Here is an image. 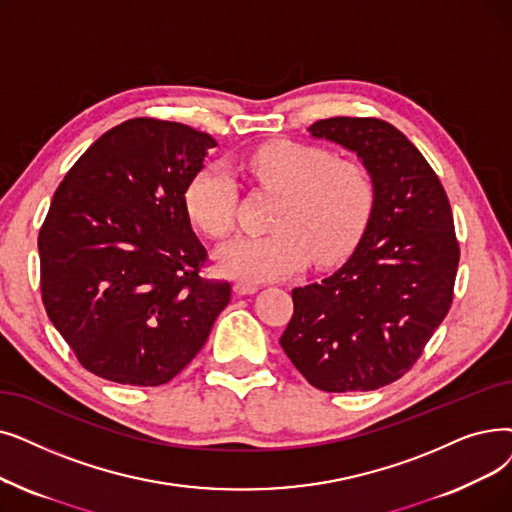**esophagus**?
Here are the masks:
<instances>
[{
  "instance_id": "esophagus-1",
  "label": "esophagus",
  "mask_w": 512,
  "mask_h": 512,
  "mask_svg": "<svg viewBox=\"0 0 512 512\" xmlns=\"http://www.w3.org/2000/svg\"><path fill=\"white\" fill-rule=\"evenodd\" d=\"M257 291H259V286L253 284V282L240 280V282L234 284V293H238V295H253V293H257Z\"/></svg>"
}]
</instances>
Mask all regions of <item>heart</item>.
<instances>
[{
	"label": "heart",
	"instance_id": "heart-1",
	"mask_svg": "<svg viewBox=\"0 0 512 512\" xmlns=\"http://www.w3.org/2000/svg\"><path fill=\"white\" fill-rule=\"evenodd\" d=\"M263 188L280 192L263 236H240L217 255L219 270L244 280H278L314 259L332 265L347 257L364 234L374 203L368 169L337 159L328 148L291 140L268 142L240 163ZM236 182L221 165L198 171L184 194L192 224L209 238H226L236 219Z\"/></svg>",
	"mask_w": 512,
	"mask_h": 512
}]
</instances>
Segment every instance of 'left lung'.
Returning <instances> with one entry per match:
<instances>
[{
    "label": "left lung",
    "instance_id": "left-lung-1",
    "mask_svg": "<svg viewBox=\"0 0 512 512\" xmlns=\"http://www.w3.org/2000/svg\"><path fill=\"white\" fill-rule=\"evenodd\" d=\"M309 131L358 152L374 203L341 268L293 288L280 345L320 391H374L402 379L448 316L460 259L454 217L437 173L391 123L332 117Z\"/></svg>",
    "mask_w": 512,
    "mask_h": 512
}]
</instances>
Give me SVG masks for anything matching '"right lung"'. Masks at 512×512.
Segmentation results:
<instances>
[{
	"instance_id": "obj_1",
	"label": "right lung",
	"mask_w": 512,
	"mask_h": 512,
	"mask_svg": "<svg viewBox=\"0 0 512 512\" xmlns=\"http://www.w3.org/2000/svg\"><path fill=\"white\" fill-rule=\"evenodd\" d=\"M209 133L129 119L64 175L39 230L41 299L79 364L100 379L159 387L209 339L232 286L201 270L184 194Z\"/></svg>"
}]
</instances>
